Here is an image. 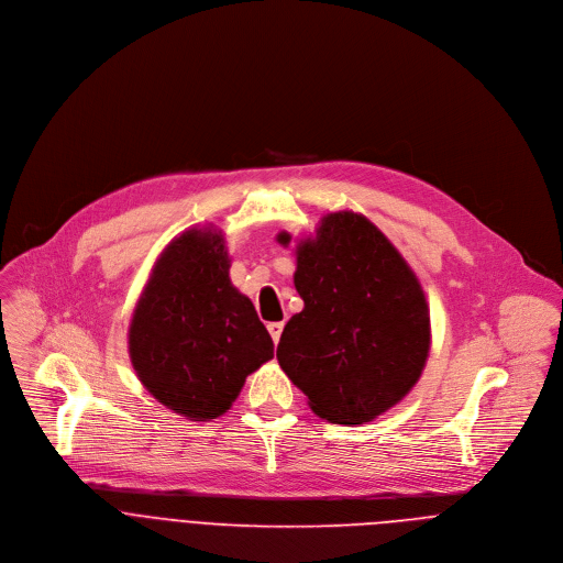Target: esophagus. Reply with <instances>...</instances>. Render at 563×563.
Here are the masks:
<instances>
[{"label":"esophagus","mask_w":563,"mask_h":563,"mask_svg":"<svg viewBox=\"0 0 563 563\" xmlns=\"http://www.w3.org/2000/svg\"><path fill=\"white\" fill-rule=\"evenodd\" d=\"M283 328H285V323H269V325H267V330H269V334H272V339H274V343H278V341H280V334H283Z\"/></svg>","instance_id":"esophagus-1"}]
</instances>
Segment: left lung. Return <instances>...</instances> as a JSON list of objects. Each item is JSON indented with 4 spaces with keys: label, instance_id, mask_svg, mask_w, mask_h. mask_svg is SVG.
Wrapping results in <instances>:
<instances>
[{
    "label": "left lung",
    "instance_id": "8db88e82",
    "mask_svg": "<svg viewBox=\"0 0 563 563\" xmlns=\"http://www.w3.org/2000/svg\"><path fill=\"white\" fill-rule=\"evenodd\" d=\"M289 245L291 235L278 233ZM305 307L283 330L276 358L320 419L361 426L396 406L430 354V309L406 258L354 211L328 213L296 245Z\"/></svg>",
    "mask_w": 563,
    "mask_h": 563
}]
</instances>
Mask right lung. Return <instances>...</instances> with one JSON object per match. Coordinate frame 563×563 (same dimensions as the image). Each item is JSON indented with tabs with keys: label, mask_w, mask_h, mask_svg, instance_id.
<instances>
[{
	"label": "right lung",
	"mask_w": 563,
	"mask_h": 563,
	"mask_svg": "<svg viewBox=\"0 0 563 563\" xmlns=\"http://www.w3.org/2000/svg\"><path fill=\"white\" fill-rule=\"evenodd\" d=\"M229 267L220 231L180 233L155 261L129 325L137 378L189 421L222 417L245 378L274 358V341Z\"/></svg>",
	"instance_id": "add662e5"
}]
</instances>
